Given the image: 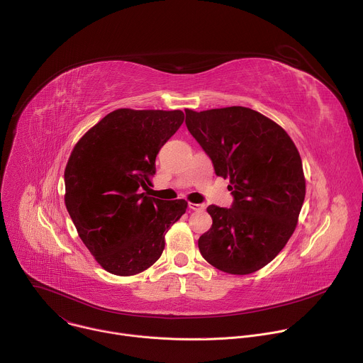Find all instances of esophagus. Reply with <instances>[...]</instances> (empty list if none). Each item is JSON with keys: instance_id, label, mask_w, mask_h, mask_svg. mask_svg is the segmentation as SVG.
Instances as JSON below:
<instances>
[{"instance_id": "34e87169", "label": "esophagus", "mask_w": 363, "mask_h": 363, "mask_svg": "<svg viewBox=\"0 0 363 363\" xmlns=\"http://www.w3.org/2000/svg\"><path fill=\"white\" fill-rule=\"evenodd\" d=\"M188 206H189V210H192V211H202V210H205V205H202V203L189 202Z\"/></svg>"}]
</instances>
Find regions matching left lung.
Here are the masks:
<instances>
[{"mask_svg": "<svg viewBox=\"0 0 363 363\" xmlns=\"http://www.w3.org/2000/svg\"><path fill=\"white\" fill-rule=\"evenodd\" d=\"M191 135L216 174L230 179L231 208L210 205L211 228L198 240L202 257L228 274L267 266L293 235L306 195L300 153L287 132L242 106L185 109Z\"/></svg>", "mask_w": 363, "mask_h": 363, "instance_id": "1", "label": "left lung"}]
</instances>
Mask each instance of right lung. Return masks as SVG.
Here are the masks:
<instances>
[{
  "label": "right lung",
  "mask_w": 363,
  "mask_h": 363,
  "mask_svg": "<svg viewBox=\"0 0 363 363\" xmlns=\"http://www.w3.org/2000/svg\"><path fill=\"white\" fill-rule=\"evenodd\" d=\"M181 111L118 109L74 145L65 169V203L79 237L106 272L133 276L165 248L185 199L147 196L160 149L184 122Z\"/></svg>",
  "instance_id": "right-lung-1"
}]
</instances>
